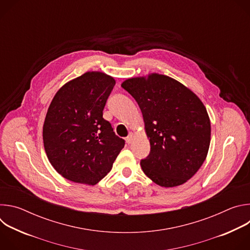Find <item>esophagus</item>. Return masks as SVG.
<instances>
[{
  "mask_svg": "<svg viewBox=\"0 0 250 250\" xmlns=\"http://www.w3.org/2000/svg\"><path fill=\"white\" fill-rule=\"evenodd\" d=\"M133 133L132 132H130L129 134H128V136L125 138V141H126V144L127 145H130L131 144V142H132V139H133Z\"/></svg>",
  "mask_w": 250,
  "mask_h": 250,
  "instance_id": "34e87169",
  "label": "esophagus"
}]
</instances>
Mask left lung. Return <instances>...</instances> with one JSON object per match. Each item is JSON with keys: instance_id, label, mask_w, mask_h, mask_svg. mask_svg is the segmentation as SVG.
<instances>
[{"instance_id": "1", "label": "left lung", "mask_w": 250, "mask_h": 250, "mask_svg": "<svg viewBox=\"0 0 250 250\" xmlns=\"http://www.w3.org/2000/svg\"><path fill=\"white\" fill-rule=\"evenodd\" d=\"M122 87L138 104L150 142L140 161L159 186L184 184L204 163L210 141V122L202 101L187 87L161 74L125 80Z\"/></svg>"}]
</instances>
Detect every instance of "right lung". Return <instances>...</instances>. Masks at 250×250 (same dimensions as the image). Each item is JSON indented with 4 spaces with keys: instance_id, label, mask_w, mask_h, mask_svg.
Returning <instances> with one entry per match:
<instances>
[{
    "instance_id": "add662e5",
    "label": "right lung",
    "mask_w": 250,
    "mask_h": 250,
    "mask_svg": "<svg viewBox=\"0 0 250 250\" xmlns=\"http://www.w3.org/2000/svg\"><path fill=\"white\" fill-rule=\"evenodd\" d=\"M116 85L113 77L87 72L55 94L43 125V145L49 162L66 179L95 185L108 174L125 140L103 118Z\"/></svg>"
}]
</instances>
